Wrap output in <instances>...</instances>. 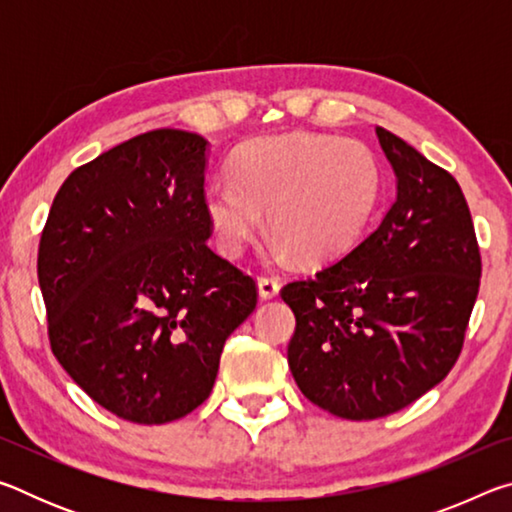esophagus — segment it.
<instances>
[{
  "mask_svg": "<svg viewBox=\"0 0 512 512\" xmlns=\"http://www.w3.org/2000/svg\"><path fill=\"white\" fill-rule=\"evenodd\" d=\"M257 287H259V296L264 300H271L280 293V280H277L275 275H262L257 280Z\"/></svg>",
  "mask_w": 512,
  "mask_h": 512,
  "instance_id": "34e87169",
  "label": "esophagus"
}]
</instances>
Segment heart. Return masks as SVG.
I'll use <instances>...</instances> for the list:
<instances>
[{"instance_id": "heart-1", "label": "heart", "mask_w": 512, "mask_h": 512, "mask_svg": "<svg viewBox=\"0 0 512 512\" xmlns=\"http://www.w3.org/2000/svg\"><path fill=\"white\" fill-rule=\"evenodd\" d=\"M379 167L361 142L289 133L241 146L232 178L205 189L203 207L225 255L244 253L262 225L275 232L273 253L323 262L348 250L379 198Z\"/></svg>"}]
</instances>
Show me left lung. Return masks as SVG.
<instances>
[{
    "label": "left lung",
    "instance_id": "1",
    "mask_svg": "<svg viewBox=\"0 0 512 512\" xmlns=\"http://www.w3.org/2000/svg\"><path fill=\"white\" fill-rule=\"evenodd\" d=\"M397 178L384 219L282 300L296 314L289 368L309 402L345 420L404 409L461 354L481 282L474 223L452 173L377 126Z\"/></svg>",
    "mask_w": 512,
    "mask_h": 512
}]
</instances>
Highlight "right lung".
<instances>
[{
    "label": "right lung",
    "instance_id": "obj_1",
    "mask_svg": "<svg viewBox=\"0 0 512 512\" xmlns=\"http://www.w3.org/2000/svg\"><path fill=\"white\" fill-rule=\"evenodd\" d=\"M207 140L160 128L69 173L38 250L49 343L103 409L185 418L212 393L255 280L207 246Z\"/></svg>",
    "mask_w": 512,
    "mask_h": 512
}]
</instances>
